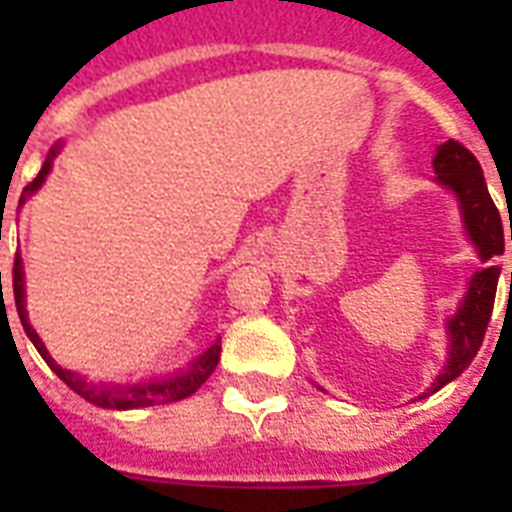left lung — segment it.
<instances>
[{
	"label": "left lung",
	"instance_id": "obj_1",
	"mask_svg": "<svg viewBox=\"0 0 512 512\" xmlns=\"http://www.w3.org/2000/svg\"><path fill=\"white\" fill-rule=\"evenodd\" d=\"M433 167L438 172V183L452 188L454 196L460 199L465 228H468L470 239L478 247V255L484 260V268L476 271V276L470 279L465 303L460 305V311L454 313V319L449 321V337H452L449 361H446L444 372L438 374L436 382H433V388H428V393H422V398L436 393L438 388H444L446 382H452L454 377H460L462 369H468L470 361L476 358L478 348L484 342L489 319H492L497 279H500V265H494V260L505 252V231H502L500 209L494 207L492 196H489L484 170H481L476 156L470 154L460 140L452 138L446 140L444 146H438Z\"/></svg>",
	"mask_w": 512,
	"mask_h": 512
}]
</instances>
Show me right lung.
Segmentation results:
<instances>
[{
  "label": "right lung",
  "mask_w": 512,
  "mask_h": 512,
  "mask_svg": "<svg viewBox=\"0 0 512 512\" xmlns=\"http://www.w3.org/2000/svg\"><path fill=\"white\" fill-rule=\"evenodd\" d=\"M58 154V148H52L50 156L44 159L42 170L39 175L26 185V193H34L39 185L44 183V177L50 172L52 167V156ZM12 292H15V305H18V316L20 324L26 329V335L31 337V342L36 345V350L42 353V358L47 361L52 372L58 374L60 380L66 382L68 388L79 393L84 401H90L95 406H103V409H140V406H154V404H170V401H180V398L191 396L196 390L204 385L209 374L215 372L217 361H220V342H215L212 348L193 361V366L185 374H177L172 380L164 382H148V385H132V388H108V385H92V382H84L79 374L68 372L63 366H58L50 358L47 348H44V342L39 340L31 324H28L26 316V305H23V265H20V257L15 255V265H12Z\"/></svg>",
  "instance_id": "right-lung-1"
}]
</instances>
